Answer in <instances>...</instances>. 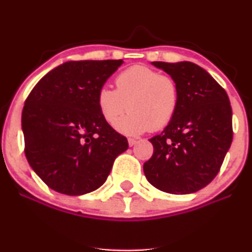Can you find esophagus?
Listing matches in <instances>:
<instances>
[{"mask_svg":"<svg viewBox=\"0 0 252 252\" xmlns=\"http://www.w3.org/2000/svg\"><path fill=\"white\" fill-rule=\"evenodd\" d=\"M128 143H129V147H132L137 143V141H136L135 138H128Z\"/></svg>","mask_w":252,"mask_h":252,"instance_id":"esophagus-1","label":"esophagus"}]
</instances>
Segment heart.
I'll return each instance as SVG.
<instances>
[{"mask_svg":"<svg viewBox=\"0 0 252 252\" xmlns=\"http://www.w3.org/2000/svg\"><path fill=\"white\" fill-rule=\"evenodd\" d=\"M116 90L103 86L97 94V106L104 121L115 124L130 111L116 128L126 135L158 131L170 123L180 102L178 82L144 65H135L121 72L115 80Z\"/></svg>","mask_w":252,"mask_h":252,"instance_id":"1","label":"heart"}]
</instances>
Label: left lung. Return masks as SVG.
<instances>
[{"mask_svg": "<svg viewBox=\"0 0 252 252\" xmlns=\"http://www.w3.org/2000/svg\"><path fill=\"white\" fill-rule=\"evenodd\" d=\"M152 63L178 82L180 102L168 126L149 140L154 153L143 164L144 175L162 192L194 193L216 178L232 142L230 99L195 63Z\"/></svg>", "mask_w": 252, "mask_h": 252, "instance_id": "obj_1", "label": "left lung"}]
</instances>
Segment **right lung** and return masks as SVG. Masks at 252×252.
I'll return each instance as SVG.
<instances>
[{"label": "right lung", "instance_id": "obj_1", "mask_svg": "<svg viewBox=\"0 0 252 252\" xmlns=\"http://www.w3.org/2000/svg\"><path fill=\"white\" fill-rule=\"evenodd\" d=\"M123 60L67 62L43 76L22 110L25 154L56 192L82 195L99 189L115 158L128 149L104 121L97 94Z\"/></svg>", "mask_w": 252, "mask_h": 252}]
</instances>
